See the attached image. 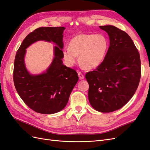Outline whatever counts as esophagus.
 <instances>
[{
  "label": "esophagus",
  "mask_w": 150,
  "mask_h": 150,
  "mask_svg": "<svg viewBox=\"0 0 150 150\" xmlns=\"http://www.w3.org/2000/svg\"><path fill=\"white\" fill-rule=\"evenodd\" d=\"M78 75H79V77L80 80H82V79H84V75L81 71L78 72Z\"/></svg>",
  "instance_id": "1"
}]
</instances>
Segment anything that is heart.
<instances>
[{"label":"heart","instance_id":"b5f03b06","mask_svg":"<svg viewBox=\"0 0 150 150\" xmlns=\"http://www.w3.org/2000/svg\"><path fill=\"white\" fill-rule=\"evenodd\" d=\"M109 48V41L102 34H79L70 40L69 48L63 49V58L67 65L72 67L79 56L80 63L87 69L99 66Z\"/></svg>","mask_w":150,"mask_h":150}]
</instances>
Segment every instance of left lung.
Returning a JSON list of instances; mask_svg holds the SVG:
<instances>
[{
    "label": "left lung",
    "mask_w": 150,
    "mask_h": 150,
    "mask_svg": "<svg viewBox=\"0 0 150 150\" xmlns=\"http://www.w3.org/2000/svg\"><path fill=\"white\" fill-rule=\"evenodd\" d=\"M99 28L108 33L110 46L104 61L85 75L88 97L92 108L110 112L126 104L136 91L141 78L139 53L130 36L114 25Z\"/></svg>",
    "instance_id": "8db88e82"
}]
</instances>
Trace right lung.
<instances>
[{
	"label": "right lung",
	"mask_w": 150,
	"mask_h": 150,
	"mask_svg": "<svg viewBox=\"0 0 150 150\" xmlns=\"http://www.w3.org/2000/svg\"><path fill=\"white\" fill-rule=\"evenodd\" d=\"M64 27H41L25 38L17 51L13 80L19 96L30 109L40 114H50L62 110L68 103L73 88L79 80L77 72L64 65L63 33ZM40 40L53 42L55 57L47 70L41 74H30L25 66V49Z\"/></svg>",
	"instance_id": "right-lung-1"
}]
</instances>
